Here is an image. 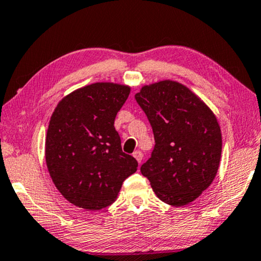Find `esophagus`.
<instances>
[{
	"label": "esophagus",
	"mask_w": 261,
	"mask_h": 261,
	"mask_svg": "<svg viewBox=\"0 0 261 261\" xmlns=\"http://www.w3.org/2000/svg\"><path fill=\"white\" fill-rule=\"evenodd\" d=\"M133 157L135 158V160L138 161V163L140 164L141 163V161H143V153H141V151H134V153H133Z\"/></svg>",
	"instance_id": "esophagus-1"
}]
</instances>
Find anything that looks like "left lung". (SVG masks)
<instances>
[{"instance_id": "left-lung-1", "label": "left lung", "mask_w": 261, "mask_h": 261, "mask_svg": "<svg viewBox=\"0 0 261 261\" xmlns=\"http://www.w3.org/2000/svg\"><path fill=\"white\" fill-rule=\"evenodd\" d=\"M135 100L150 121L155 143L141 174L165 204H189L207 189L218 171L222 133L217 118L177 81L144 86Z\"/></svg>"}]
</instances>
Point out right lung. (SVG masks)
Wrapping results in <instances>:
<instances>
[{"mask_svg":"<svg viewBox=\"0 0 261 261\" xmlns=\"http://www.w3.org/2000/svg\"><path fill=\"white\" fill-rule=\"evenodd\" d=\"M130 87L96 83L57 104L45 140V161L56 188L70 204L101 210L116 200L138 162L121 147L115 117Z\"/></svg>","mask_w":261,"mask_h":261,"instance_id":"obj_1","label":"right lung"}]
</instances>
